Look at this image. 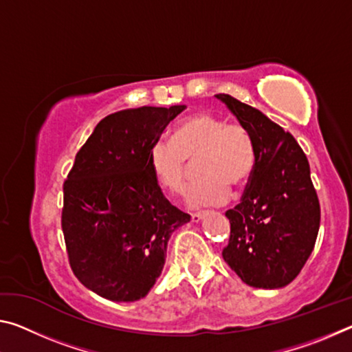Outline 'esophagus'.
Wrapping results in <instances>:
<instances>
[{"mask_svg": "<svg viewBox=\"0 0 352 352\" xmlns=\"http://www.w3.org/2000/svg\"><path fill=\"white\" fill-rule=\"evenodd\" d=\"M204 216H205V212H194V214H190V220H192V222H199V220L204 219Z\"/></svg>", "mask_w": 352, "mask_h": 352, "instance_id": "obj_1", "label": "esophagus"}]
</instances>
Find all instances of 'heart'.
Segmentation results:
<instances>
[{"mask_svg": "<svg viewBox=\"0 0 352 352\" xmlns=\"http://www.w3.org/2000/svg\"><path fill=\"white\" fill-rule=\"evenodd\" d=\"M147 160L158 186L169 195L183 194L188 163L199 160L195 172L200 180L189 189L188 201L208 206L223 204L230 186H245L254 170L256 148L252 133L241 122L199 111L178 124L170 142H153Z\"/></svg>", "mask_w": 352, "mask_h": 352, "instance_id": "b5f03b06", "label": "heart"}]
</instances>
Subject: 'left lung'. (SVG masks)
I'll list each match as a JSON object with an SVG mask.
<instances>
[{
  "instance_id": "left-lung-1",
  "label": "left lung",
  "mask_w": 352,
  "mask_h": 352,
  "mask_svg": "<svg viewBox=\"0 0 352 352\" xmlns=\"http://www.w3.org/2000/svg\"><path fill=\"white\" fill-rule=\"evenodd\" d=\"M253 136L256 164L241 204L228 210L230 239L222 256L243 283L278 289L294 281L315 247L320 201L306 153L264 113L216 94Z\"/></svg>"
}]
</instances>
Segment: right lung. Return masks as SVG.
Listing matches in <instances>:
<instances>
[{
  "mask_svg": "<svg viewBox=\"0 0 352 352\" xmlns=\"http://www.w3.org/2000/svg\"><path fill=\"white\" fill-rule=\"evenodd\" d=\"M186 105L140 107L105 116L63 182L62 231L79 281L111 301H136L162 275L170 234L190 216L172 206L148 148Z\"/></svg>",
  "mask_w": 352,
  "mask_h": 352,
  "instance_id": "add662e5",
  "label": "right lung"
}]
</instances>
